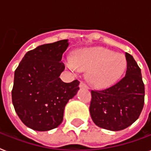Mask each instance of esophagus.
Masks as SVG:
<instances>
[{"instance_id":"esophagus-1","label":"esophagus","mask_w":151,"mask_h":151,"mask_svg":"<svg viewBox=\"0 0 151 151\" xmlns=\"http://www.w3.org/2000/svg\"><path fill=\"white\" fill-rule=\"evenodd\" d=\"M80 86H81V88H85V89H89V87L84 82H81V84H80Z\"/></svg>"}]
</instances>
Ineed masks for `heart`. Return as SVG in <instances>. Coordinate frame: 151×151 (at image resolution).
Returning <instances> with one entry per match:
<instances>
[{
	"mask_svg": "<svg viewBox=\"0 0 151 151\" xmlns=\"http://www.w3.org/2000/svg\"><path fill=\"white\" fill-rule=\"evenodd\" d=\"M123 55L103 48L82 51L73 59L70 65L73 70L88 71V79L96 88H105L115 84L127 67Z\"/></svg>",
	"mask_w": 151,
	"mask_h": 151,
	"instance_id": "obj_1",
	"label": "heart"
}]
</instances>
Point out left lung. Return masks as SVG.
<instances>
[{
    "label": "left lung",
    "mask_w": 151,
    "mask_h": 151,
    "mask_svg": "<svg viewBox=\"0 0 151 151\" xmlns=\"http://www.w3.org/2000/svg\"><path fill=\"white\" fill-rule=\"evenodd\" d=\"M126 76L113 86L92 90L90 114L98 127L119 131L139 118L144 105V84L141 70L133 56L126 52Z\"/></svg>",
    "instance_id": "obj_1"
}]
</instances>
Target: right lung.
<instances>
[{
    "mask_svg": "<svg viewBox=\"0 0 151 151\" xmlns=\"http://www.w3.org/2000/svg\"><path fill=\"white\" fill-rule=\"evenodd\" d=\"M68 40L44 44L26 52L14 71L12 103L26 127L48 131L60 125L64 108L79 90L80 81L60 78L65 67L61 59Z\"/></svg>",
    "mask_w": 151,
    "mask_h": 151,
    "instance_id": "add662e5",
    "label": "right lung"
}]
</instances>
